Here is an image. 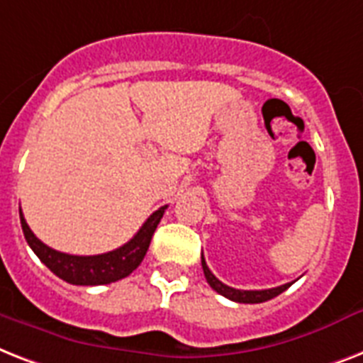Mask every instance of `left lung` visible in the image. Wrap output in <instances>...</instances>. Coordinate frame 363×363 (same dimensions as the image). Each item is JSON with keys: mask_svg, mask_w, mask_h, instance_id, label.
<instances>
[{"mask_svg": "<svg viewBox=\"0 0 363 363\" xmlns=\"http://www.w3.org/2000/svg\"><path fill=\"white\" fill-rule=\"evenodd\" d=\"M202 269H204L206 281L210 283L213 291L219 292L221 296L228 298V300L238 301V303H262V301H268L272 298L279 296L281 292H285L292 285V283H286V285L275 286V289H266V291H240V289H232V286L225 285V283L217 279L216 275L210 272V268H208L204 257H202Z\"/></svg>", "mask_w": 363, "mask_h": 363, "instance_id": "obj_1", "label": "left lung"}]
</instances>
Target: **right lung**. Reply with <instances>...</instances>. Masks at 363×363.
<instances>
[{
	"mask_svg": "<svg viewBox=\"0 0 363 363\" xmlns=\"http://www.w3.org/2000/svg\"><path fill=\"white\" fill-rule=\"evenodd\" d=\"M167 206L153 211L147 217V221L136 232L135 236L121 247L108 251L103 255H94V257H78V255H67L62 251L48 247L39 238L35 236L31 228L28 227L22 210H20V225L24 230L26 242L33 249V253L45 264L46 268L54 272L60 279L71 283V285H108L114 281H120L133 274V269L138 268V264L144 260L146 251L150 247L152 236L157 228L161 217H163Z\"/></svg>",
	"mask_w": 363,
	"mask_h": 363,
	"instance_id": "right-lung-1",
	"label": "right lung"
}]
</instances>
